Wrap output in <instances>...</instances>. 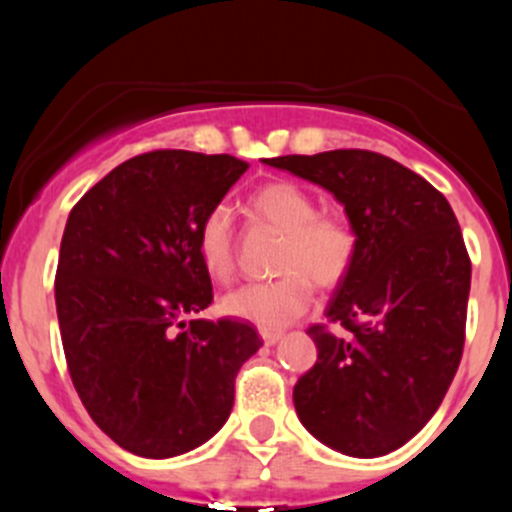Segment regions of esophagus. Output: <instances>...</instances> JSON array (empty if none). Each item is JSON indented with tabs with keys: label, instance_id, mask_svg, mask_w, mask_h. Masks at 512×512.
Masks as SVG:
<instances>
[{
	"label": "esophagus",
	"instance_id": "obj_1",
	"mask_svg": "<svg viewBox=\"0 0 512 512\" xmlns=\"http://www.w3.org/2000/svg\"><path fill=\"white\" fill-rule=\"evenodd\" d=\"M260 337H262V342L267 344V347H272V344L280 342V339H282V332H270V329H262Z\"/></svg>",
	"mask_w": 512,
	"mask_h": 512
}]
</instances>
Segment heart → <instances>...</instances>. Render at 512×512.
<instances>
[{"instance_id": "obj_1", "label": "heart", "mask_w": 512, "mask_h": 512, "mask_svg": "<svg viewBox=\"0 0 512 512\" xmlns=\"http://www.w3.org/2000/svg\"><path fill=\"white\" fill-rule=\"evenodd\" d=\"M250 210L257 220L285 232L277 255L280 277L232 289L220 299V309L227 317L277 332L307 312L312 282L329 289L347 280L359 240L349 220L317 213L312 195L285 180L262 185L250 198ZM195 240L203 270L213 280H230L235 272V237L227 205H213L205 213Z\"/></svg>"}]
</instances>
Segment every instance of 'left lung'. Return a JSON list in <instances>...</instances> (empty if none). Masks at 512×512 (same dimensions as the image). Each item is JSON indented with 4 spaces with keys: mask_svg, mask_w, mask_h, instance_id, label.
<instances>
[{
    "mask_svg": "<svg viewBox=\"0 0 512 512\" xmlns=\"http://www.w3.org/2000/svg\"><path fill=\"white\" fill-rule=\"evenodd\" d=\"M322 185L344 205L359 250L307 329L317 364L294 384V409L314 438L354 458L396 451L436 414L461 364L471 260L448 200L381 153L327 151L265 158Z\"/></svg>",
    "mask_w": 512,
    "mask_h": 512,
    "instance_id": "8db88e82",
    "label": "left lung"
}]
</instances>
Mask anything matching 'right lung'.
I'll use <instances>...</instances> for the list:
<instances>
[{
	"label": "right lung",
	"mask_w": 512,
	"mask_h": 512,
	"mask_svg": "<svg viewBox=\"0 0 512 512\" xmlns=\"http://www.w3.org/2000/svg\"><path fill=\"white\" fill-rule=\"evenodd\" d=\"M247 170L190 151L136 156L69 213L56 314L71 381L94 423L143 458H173L223 428L240 366L262 347L237 319H190L213 302L198 225Z\"/></svg>",
	"instance_id": "obj_1"
}]
</instances>
